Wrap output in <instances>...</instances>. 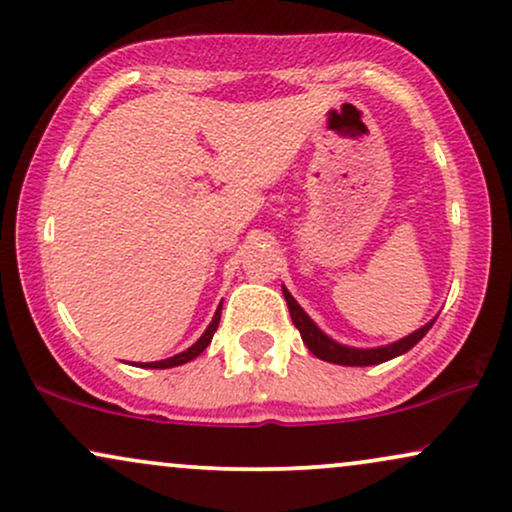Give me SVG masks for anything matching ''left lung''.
<instances>
[{"mask_svg": "<svg viewBox=\"0 0 512 512\" xmlns=\"http://www.w3.org/2000/svg\"><path fill=\"white\" fill-rule=\"evenodd\" d=\"M283 298H286V303H288V312H291L295 329L300 331V336H303V343L307 348H310V353L317 355L319 360H324V362H334V365H346V367L381 365V362L393 360V357L408 353L412 346H417V343H420L422 338L427 336V331L432 329V324L436 322V319H432V322L424 324L422 329L412 331L410 336L400 338V341L391 343V346L348 348V346H341V343H336L334 338L326 336L324 331L319 329V326L305 315L303 307L295 303V298L286 291V288H283Z\"/></svg>", "mask_w": 512, "mask_h": 512, "instance_id": "1", "label": "left lung"}]
</instances>
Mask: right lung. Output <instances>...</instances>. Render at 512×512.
<instances>
[{
  "label": "right lung",
  "mask_w": 512,
  "mask_h": 512,
  "mask_svg": "<svg viewBox=\"0 0 512 512\" xmlns=\"http://www.w3.org/2000/svg\"><path fill=\"white\" fill-rule=\"evenodd\" d=\"M219 319H221V305L217 307V312H214V319H212V322H209V326L205 329V334H202L200 338H197V341L193 343V346H190L188 350H183V353L174 355V357H166V360H159V362H145V367H152V369H169V367L186 365V362L195 360V357L200 355L202 350H205V348L209 346V343H212V336H214V331H217Z\"/></svg>",
  "instance_id": "1"
}]
</instances>
